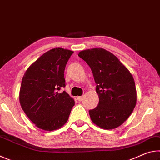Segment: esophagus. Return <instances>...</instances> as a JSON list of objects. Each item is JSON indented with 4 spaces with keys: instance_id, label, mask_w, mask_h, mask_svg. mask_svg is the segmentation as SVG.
Here are the masks:
<instances>
[{
    "instance_id": "34e87169",
    "label": "esophagus",
    "mask_w": 160,
    "mask_h": 160,
    "mask_svg": "<svg viewBox=\"0 0 160 160\" xmlns=\"http://www.w3.org/2000/svg\"><path fill=\"white\" fill-rule=\"evenodd\" d=\"M77 99H78V100L79 102H82V99H83V96H80V97H77Z\"/></svg>"
}]
</instances>
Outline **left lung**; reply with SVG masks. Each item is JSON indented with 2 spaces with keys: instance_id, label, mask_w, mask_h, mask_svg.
I'll return each mask as SVG.
<instances>
[{
  "instance_id": "8db88e82",
  "label": "left lung",
  "mask_w": 160,
  "mask_h": 160,
  "mask_svg": "<svg viewBox=\"0 0 160 160\" xmlns=\"http://www.w3.org/2000/svg\"><path fill=\"white\" fill-rule=\"evenodd\" d=\"M78 56L90 67L97 84L99 104L89 111L92 122L104 129L121 126L136 104V89L131 72L116 56L104 48L80 51Z\"/></svg>"
}]
</instances>
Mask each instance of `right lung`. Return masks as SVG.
Listing matches in <instances>:
<instances>
[{
  "label": "right lung",
  "mask_w": 160,
  "mask_h": 160,
  "mask_svg": "<svg viewBox=\"0 0 160 160\" xmlns=\"http://www.w3.org/2000/svg\"><path fill=\"white\" fill-rule=\"evenodd\" d=\"M73 51L53 48L43 54L26 70L22 80L20 102L24 112L38 128H60L67 122L74 99L66 91L65 68Z\"/></svg>",
  "instance_id": "obj_1"
}]
</instances>
